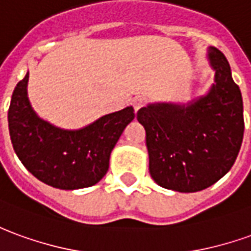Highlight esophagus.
I'll return each mask as SVG.
<instances>
[{
    "instance_id": "1",
    "label": "esophagus",
    "mask_w": 251,
    "mask_h": 251,
    "mask_svg": "<svg viewBox=\"0 0 251 251\" xmlns=\"http://www.w3.org/2000/svg\"><path fill=\"white\" fill-rule=\"evenodd\" d=\"M145 104H147V99L143 98V96H137V98H134V99H133V107H134L136 111L140 110L141 107H144Z\"/></svg>"
}]
</instances>
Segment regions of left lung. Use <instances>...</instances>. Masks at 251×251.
I'll return each instance as SVG.
<instances>
[{
    "label": "left lung",
    "mask_w": 251,
    "mask_h": 251,
    "mask_svg": "<svg viewBox=\"0 0 251 251\" xmlns=\"http://www.w3.org/2000/svg\"><path fill=\"white\" fill-rule=\"evenodd\" d=\"M215 84L189 104L153 103L137 111L145 129L150 173L159 186L180 193L204 190L235 163L243 140V101L231 68L208 49Z\"/></svg>",
    "instance_id": "8db88e82"
}]
</instances>
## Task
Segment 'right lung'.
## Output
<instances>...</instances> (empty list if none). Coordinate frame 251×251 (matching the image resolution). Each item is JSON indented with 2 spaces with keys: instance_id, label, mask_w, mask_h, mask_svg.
I'll return each mask as SVG.
<instances>
[{
  "instance_id": "add662e5",
  "label": "right lung",
  "mask_w": 251,
  "mask_h": 251,
  "mask_svg": "<svg viewBox=\"0 0 251 251\" xmlns=\"http://www.w3.org/2000/svg\"><path fill=\"white\" fill-rule=\"evenodd\" d=\"M28 73L16 85L8 124L13 150L31 174L49 186L76 190L106 175L111 151L134 118L133 107L103 115L78 130H65L39 118L27 96Z\"/></svg>"
}]
</instances>
